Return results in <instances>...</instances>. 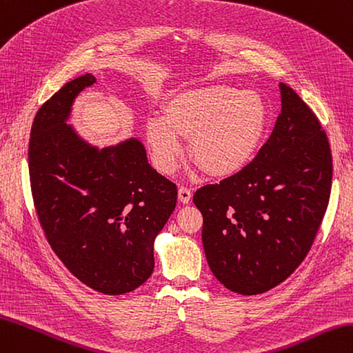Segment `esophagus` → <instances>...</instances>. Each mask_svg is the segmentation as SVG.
<instances>
[{"instance_id": "1", "label": "esophagus", "mask_w": 353, "mask_h": 353, "mask_svg": "<svg viewBox=\"0 0 353 353\" xmlns=\"http://www.w3.org/2000/svg\"><path fill=\"white\" fill-rule=\"evenodd\" d=\"M177 195H179V200H180V203H183V204H188V203L191 201V199H192V192H191V190H188V188H185V186L179 188V192H177Z\"/></svg>"}]
</instances>
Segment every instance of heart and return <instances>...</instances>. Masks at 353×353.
Returning a JSON list of instances; mask_svg holds the SVG:
<instances>
[{
  "instance_id": "obj_1",
  "label": "heart",
  "mask_w": 353,
  "mask_h": 353,
  "mask_svg": "<svg viewBox=\"0 0 353 353\" xmlns=\"http://www.w3.org/2000/svg\"><path fill=\"white\" fill-rule=\"evenodd\" d=\"M163 119L145 125V141L153 162L170 174L182 154L180 138L190 139V157L212 177L239 173L263 143L269 108L263 96L228 84L186 88L170 96Z\"/></svg>"
}]
</instances>
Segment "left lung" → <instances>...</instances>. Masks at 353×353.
I'll return each mask as SVG.
<instances>
[{
  "label": "left lung",
  "instance_id": "obj_1",
  "mask_svg": "<svg viewBox=\"0 0 353 353\" xmlns=\"http://www.w3.org/2000/svg\"><path fill=\"white\" fill-rule=\"evenodd\" d=\"M281 112L266 144L239 173L194 194L203 247L228 290L265 293L305 259L331 194L332 157L308 105L280 83Z\"/></svg>",
  "mask_w": 353,
  "mask_h": 353
}]
</instances>
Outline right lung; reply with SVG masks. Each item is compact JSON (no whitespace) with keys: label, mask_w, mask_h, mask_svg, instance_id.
<instances>
[{"label":"right lung","mask_w":353,"mask_h":353,"mask_svg":"<svg viewBox=\"0 0 353 353\" xmlns=\"http://www.w3.org/2000/svg\"><path fill=\"white\" fill-rule=\"evenodd\" d=\"M94 83L92 73L78 77L40 106L28 147L31 192L64 266L90 289L123 294L152 275L177 186L150 167L138 138L101 149L69 125L77 96Z\"/></svg>","instance_id":"add662e5"}]
</instances>
